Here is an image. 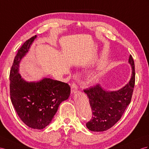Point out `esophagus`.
<instances>
[{
  "mask_svg": "<svg viewBox=\"0 0 149 149\" xmlns=\"http://www.w3.org/2000/svg\"><path fill=\"white\" fill-rule=\"evenodd\" d=\"M77 85L75 84V83H73V84H72V85H71V93L72 94H73V93H75L76 91H77Z\"/></svg>",
  "mask_w": 149,
  "mask_h": 149,
  "instance_id": "esophagus-1",
  "label": "esophagus"
}]
</instances>
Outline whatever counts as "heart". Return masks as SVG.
<instances>
[{
	"instance_id": "1",
	"label": "heart",
	"mask_w": 149,
	"mask_h": 149,
	"mask_svg": "<svg viewBox=\"0 0 149 149\" xmlns=\"http://www.w3.org/2000/svg\"><path fill=\"white\" fill-rule=\"evenodd\" d=\"M98 81H99V77H98L97 75H93L92 77H91L89 79L90 82L92 83V84H96L98 82Z\"/></svg>"
}]
</instances>
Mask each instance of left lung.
Masks as SVG:
<instances>
[{
    "mask_svg": "<svg viewBox=\"0 0 149 149\" xmlns=\"http://www.w3.org/2000/svg\"><path fill=\"white\" fill-rule=\"evenodd\" d=\"M128 63L132 67V76L129 82L120 89L106 91L100 84L84 90L89 97L93 116L86 127L93 132H104L111 128L120 120L126 108L130 103L135 74L134 61L130 55Z\"/></svg>",
    "mask_w": 149,
    "mask_h": 149,
    "instance_id": "obj_1",
    "label": "left lung"
}]
</instances>
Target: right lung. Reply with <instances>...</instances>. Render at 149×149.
<instances>
[{
	"label": "right lung",
	"mask_w": 149,
	"mask_h": 149,
	"mask_svg": "<svg viewBox=\"0 0 149 149\" xmlns=\"http://www.w3.org/2000/svg\"><path fill=\"white\" fill-rule=\"evenodd\" d=\"M36 35L19 49L10 72V96L21 120L28 126L41 130L51 123L58 106L70 96L67 83L45 77L38 82H27L19 73L22 58L27 54Z\"/></svg>",
	"instance_id": "add662e5"
}]
</instances>
